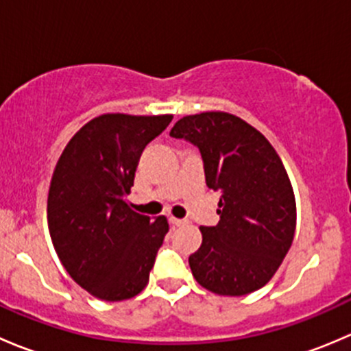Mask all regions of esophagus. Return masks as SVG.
Instances as JSON below:
<instances>
[{"instance_id":"obj_1","label":"esophagus","mask_w":351,"mask_h":351,"mask_svg":"<svg viewBox=\"0 0 351 351\" xmlns=\"http://www.w3.org/2000/svg\"><path fill=\"white\" fill-rule=\"evenodd\" d=\"M168 221H169V224L175 226V228H180V226H185L186 224V221H182V219H176V217H169Z\"/></svg>"}]
</instances>
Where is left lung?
<instances>
[{
    "label": "left lung",
    "mask_w": 351,
    "mask_h": 351,
    "mask_svg": "<svg viewBox=\"0 0 351 351\" xmlns=\"http://www.w3.org/2000/svg\"><path fill=\"white\" fill-rule=\"evenodd\" d=\"M169 136L198 147L205 183L219 192V224L202 226L190 254L195 280L219 295H246L270 282L295 232V197L267 137L226 112L186 115Z\"/></svg>",
    "instance_id": "8db88e82"
}]
</instances>
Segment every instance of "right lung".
Masks as SVG:
<instances>
[{
	"instance_id": "right-lung-1",
	"label": "right lung",
	"mask_w": 351,
	"mask_h": 351,
	"mask_svg": "<svg viewBox=\"0 0 351 351\" xmlns=\"http://www.w3.org/2000/svg\"><path fill=\"white\" fill-rule=\"evenodd\" d=\"M173 115L105 113L81 127L62 151L51 180L47 222L66 271L107 302L130 299L149 282L169 226L127 204L144 147Z\"/></svg>"
}]
</instances>
